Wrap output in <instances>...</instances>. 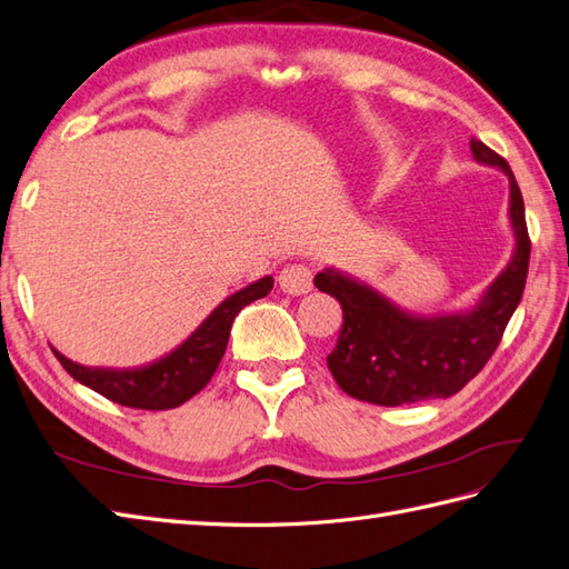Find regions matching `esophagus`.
Wrapping results in <instances>:
<instances>
[{
  "mask_svg": "<svg viewBox=\"0 0 569 569\" xmlns=\"http://www.w3.org/2000/svg\"><path fill=\"white\" fill-rule=\"evenodd\" d=\"M280 287L282 292L287 295H307L313 289V272L311 268L301 266V262H292V266H287L282 272H280Z\"/></svg>",
  "mask_w": 569,
  "mask_h": 569,
  "instance_id": "34e87169",
  "label": "esophagus"
}]
</instances>
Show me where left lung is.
<instances>
[{
	"label": "left lung",
	"mask_w": 569,
	"mask_h": 569,
	"mask_svg": "<svg viewBox=\"0 0 569 569\" xmlns=\"http://www.w3.org/2000/svg\"><path fill=\"white\" fill-rule=\"evenodd\" d=\"M470 151L478 163L497 166L509 178V221L515 231L507 268L473 307L420 316L340 270L326 268L316 274V287L342 307V328L336 350L328 355V369L352 398L396 408L459 393L488 365L519 307L531 256L521 190L509 163L490 147L470 140Z\"/></svg>",
	"instance_id": "obj_1"
}]
</instances>
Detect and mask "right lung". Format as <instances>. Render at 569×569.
Listing matches in <instances>:
<instances>
[{
    "instance_id": "obj_1",
    "label": "right lung",
    "mask_w": 569,
    "mask_h": 569,
    "mask_svg": "<svg viewBox=\"0 0 569 569\" xmlns=\"http://www.w3.org/2000/svg\"><path fill=\"white\" fill-rule=\"evenodd\" d=\"M272 284V277H262V280L233 292L190 332L186 342H180L173 352L144 367H84L67 359L54 348L52 352L69 371V377H74L79 383L89 386L91 391L106 396L113 403L140 410H169L183 406L188 398L204 389L217 371L227 350L233 318L251 301L268 297Z\"/></svg>"
}]
</instances>
